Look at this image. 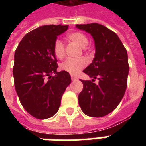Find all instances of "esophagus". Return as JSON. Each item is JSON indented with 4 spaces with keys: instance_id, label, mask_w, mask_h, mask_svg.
<instances>
[{
    "instance_id": "obj_1",
    "label": "esophagus",
    "mask_w": 146,
    "mask_h": 146,
    "mask_svg": "<svg viewBox=\"0 0 146 146\" xmlns=\"http://www.w3.org/2000/svg\"><path fill=\"white\" fill-rule=\"evenodd\" d=\"M71 80H72L73 81H74V80H77V77L75 76H71Z\"/></svg>"
}]
</instances>
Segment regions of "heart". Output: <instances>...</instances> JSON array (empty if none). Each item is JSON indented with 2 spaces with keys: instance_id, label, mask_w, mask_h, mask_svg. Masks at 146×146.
Here are the masks:
<instances>
[{
  "instance_id": "b5f03b06",
  "label": "heart",
  "mask_w": 146,
  "mask_h": 146,
  "mask_svg": "<svg viewBox=\"0 0 146 146\" xmlns=\"http://www.w3.org/2000/svg\"><path fill=\"white\" fill-rule=\"evenodd\" d=\"M67 38L70 40L76 42V44L82 47L85 48L88 44L89 40L84 33L79 32V31H74L69 33L66 35ZM53 52L55 57L62 59L65 57L66 54V48L63 42L59 39H56L53 44ZM88 65V60L85 58H68L61 64V70L66 71L70 74H77L80 70L84 69Z\"/></svg>"
}]
</instances>
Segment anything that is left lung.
I'll use <instances>...</instances> for the list:
<instances>
[{
	"label": "left lung",
	"mask_w": 146,
	"mask_h": 146,
	"mask_svg": "<svg viewBox=\"0 0 146 146\" xmlns=\"http://www.w3.org/2000/svg\"><path fill=\"white\" fill-rule=\"evenodd\" d=\"M80 30L91 33L95 40V54L84 73L92 80H81L82 92L78 102L83 113L102 117L115 110L124 95L129 72L127 52L115 32L101 24H77ZM98 78L99 84L93 83Z\"/></svg>",
	"instance_id": "1"
}]
</instances>
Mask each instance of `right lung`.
<instances>
[{
    "label": "right lung",
    "mask_w": 146,
    "mask_h": 146,
    "mask_svg": "<svg viewBox=\"0 0 146 146\" xmlns=\"http://www.w3.org/2000/svg\"><path fill=\"white\" fill-rule=\"evenodd\" d=\"M69 26L45 25L27 33L15 50L13 76L15 91L27 113L37 119L57 113L71 83L70 73L58 72L53 44Z\"/></svg>",
    "instance_id": "obj_1"
}]
</instances>
